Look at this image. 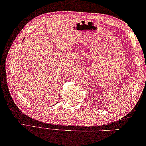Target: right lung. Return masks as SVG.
<instances>
[{"label":"right lung","mask_w":146,"mask_h":146,"mask_svg":"<svg viewBox=\"0 0 146 146\" xmlns=\"http://www.w3.org/2000/svg\"><path fill=\"white\" fill-rule=\"evenodd\" d=\"M23 40H24V39H23Z\"/></svg>","instance_id":"1"}]
</instances>
